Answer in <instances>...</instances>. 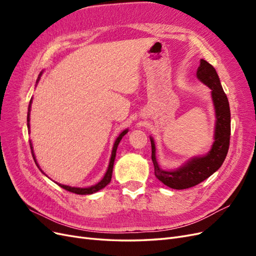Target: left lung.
<instances>
[{"instance_id": "8db88e82", "label": "left lung", "mask_w": 256, "mask_h": 256, "mask_svg": "<svg viewBox=\"0 0 256 256\" xmlns=\"http://www.w3.org/2000/svg\"><path fill=\"white\" fill-rule=\"evenodd\" d=\"M198 78L212 90V96L216 109V130L214 142L210 152L206 156L190 160L176 171H164L161 170L156 160V148L152 138V160L154 168V176L168 187L182 190L188 189L212 175L222 166L228 152L230 136V111L228 97L224 92L220 79L216 69L208 62L200 60L196 72Z\"/></svg>"}]
</instances>
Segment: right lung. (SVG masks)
<instances>
[{
  "mask_svg": "<svg viewBox=\"0 0 256 256\" xmlns=\"http://www.w3.org/2000/svg\"><path fill=\"white\" fill-rule=\"evenodd\" d=\"M40 76H38V80H40ZM30 104H32V100L30 102V106H28V128H30ZM128 132V130H124L118 136V138H116V141L114 143V146H113V150H112V156H111V159H110V164H109V168H108V171L104 175V177L102 178V180H100L97 184L95 186H92V187L90 188H74V187H69V186H64V184H58L60 188L65 189L66 191H69V192H72V193H76V194H82V196H86V194H92V193H95L97 191H99L100 189L104 188L106 186L109 184L111 182V178H112V172H113V164H114V159H115V156H116V150H118V146L122 140V138L125 136L126 134ZM30 148H32V154H33V147H32V144H30ZM34 156V154H33ZM34 160H35V157H34Z\"/></svg>",
  "mask_w": 256,
  "mask_h": 256,
  "instance_id": "right-lung-1",
  "label": "right lung"
}]
</instances>
